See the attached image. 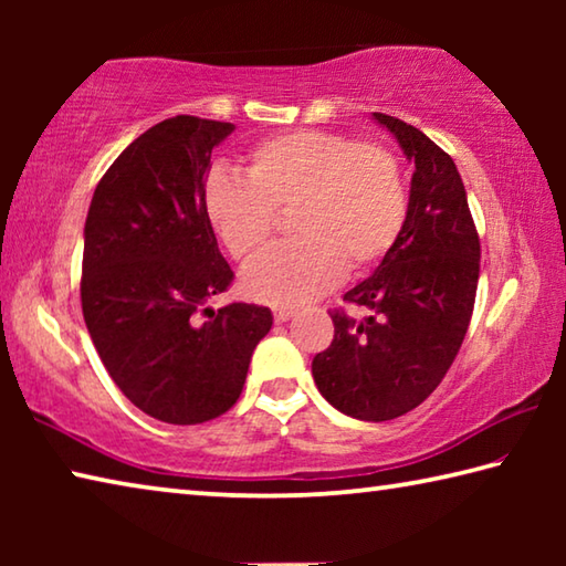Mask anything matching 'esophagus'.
Wrapping results in <instances>:
<instances>
[{"mask_svg": "<svg viewBox=\"0 0 566 566\" xmlns=\"http://www.w3.org/2000/svg\"><path fill=\"white\" fill-rule=\"evenodd\" d=\"M296 314L294 306H280V310H274V319L276 322H290Z\"/></svg>", "mask_w": 566, "mask_h": 566, "instance_id": "1", "label": "esophagus"}]
</instances>
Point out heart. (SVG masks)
Wrapping results in <instances>:
<instances>
[{"label":"heart","mask_w":566,"mask_h":566,"mask_svg":"<svg viewBox=\"0 0 566 566\" xmlns=\"http://www.w3.org/2000/svg\"><path fill=\"white\" fill-rule=\"evenodd\" d=\"M209 224L239 262L264 252L274 212L290 209L292 242L272 249L242 276L247 296L266 304L310 302L342 272L377 266L407 222L399 159L349 134L296 129L249 149L247 179L212 171L202 189Z\"/></svg>","instance_id":"1"}]
</instances>
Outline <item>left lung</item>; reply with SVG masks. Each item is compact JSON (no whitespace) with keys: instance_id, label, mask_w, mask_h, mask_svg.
Segmentation results:
<instances>
[{"instance_id":"1","label":"left lung","mask_w":566,"mask_h":566,"mask_svg":"<svg viewBox=\"0 0 566 566\" xmlns=\"http://www.w3.org/2000/svg\"><path fill=\"white\" fill-rule=\"evenodd\" d=\"M371 117L415 161L407 222L375 274L344 294L371 317L334 310V339L312 375L342 415L387 421L419 407L452 367L472 319L482 249L452 157L407 122Z\"/></svg>"}]
</instances>
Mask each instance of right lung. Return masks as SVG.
I'll return each instance as SVG.
<instances>
[{
  "mask_svg": "<svg viewBox=\"0 0 566 566\" xmlns=\"http://www.w3.org/2000/svg\"><path fill=\"white\" fill-rule=\"evenodd\" d=\"M234 124L189 114L147 129L94 189L82 312L114 385L167 424H202L242 395L270 306L209 300L234 280L205 214L212 149Z\"/></svg>",
  "mask_w": 566,
  "mask_h": 566,
  "instance_id": "obj_1",
  "label": "right lung"
}]
</instances>
